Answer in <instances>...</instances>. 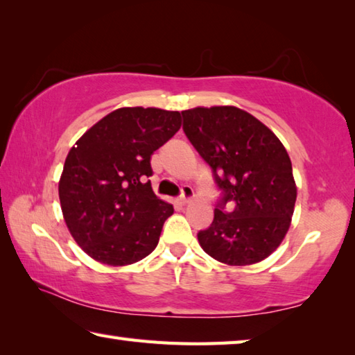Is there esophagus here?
<instances>
[{"label": "esophagus", "mask_w": 355, "mask_h": 355, "mask_svg": "<svg viewBox=\"0 0 355 355\" xmlns=\"http://www.w3.org/2000/svg\"><path fill=\"white\" fill-rule=\"evenodd\" d=\"M192 197H194V191H192V188H189V186H184L182 189V196H180L178 202L180 205H186Z\"/></svg>", "instance_id": "esophagus-1"}]
</instances>
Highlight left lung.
<instances>
[{
    "mask_svg": "<svg viewBox=\"0 0 355 355\" xmlns=\"http://www.w3.org/2000/svg\"><path fill=\"white\" fill-rule=\"evenodd\" d=\"M183 132L220 191L214 220L198 231L211 257L250 266L279 247L292 220L296 186L288 153L268 127L236 107L182 112Z\"/></svg>",
    "mask_w": 355,
    "mask_h": 355,
    "instance_id": "obj_1",
    "label": "left lung"
}]
</instances>
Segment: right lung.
Segmentation results:
<instances>
[{"instance_id": "right-lung-1", "label": "right lung", "mask_w": 355, "mask_h": 355, "mask_svg": "<svg viewBox=\"0 0 355 355\" xmlns=\"http://www.w3.org/2000/svg\"><path fill=\"white\" fill-rule=\"evenodd\" d=\"M182 125L178 112L119 108L69 150L59 183L67 227L93 259L128 266L150 254L172 205L152 191V153Z\"/></svg>"}]
</instances>
